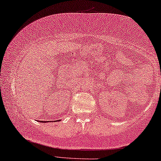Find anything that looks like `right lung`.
<instances>
[{"label":"right lung","instance_id":"obj_1","mask_svg":"<svg viewBox=\"0 0 161 161\" xmlns=\"http://www.w3.org/2000/svg\"><path fill=\"white\" fill-rule=\"evenodd\" d=\"M56 121H57V120H56ZM58 121H60V119H58ZM41 122H42V123H47V122H48V121H41ZM51 122H53V121H51Z\"/></svg>","mask_w":161,"mask_h":161}]
</instances>
